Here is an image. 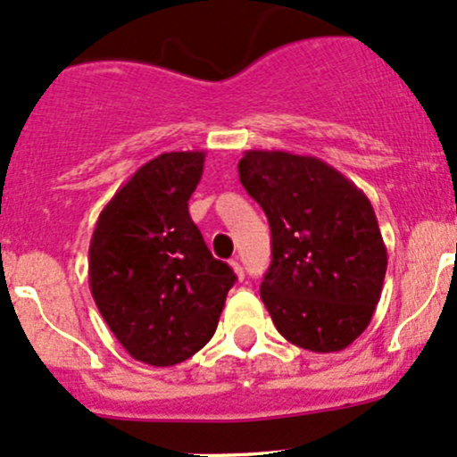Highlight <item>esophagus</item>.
I'll list each match as a JSON object with an SVG mask.
<instances>
[{
  "mask_svg": "<svg viewBox=\"0 0 457 457\" xmlns=\"http://www.w3.org/2000/svg\"><path fill=\"white\" fill-rule=\"evenodd\" d=\"M229 267H232V270H234V274H237L238 278L243 280V276H245V270H243L241 261H238V258H232V261H229Z\"/></svg>",
  "mask_w": 457,
  "mask_h": 457,
  "instance_id": "obj_1",
  "label": "esophagus"
}]
</instances>
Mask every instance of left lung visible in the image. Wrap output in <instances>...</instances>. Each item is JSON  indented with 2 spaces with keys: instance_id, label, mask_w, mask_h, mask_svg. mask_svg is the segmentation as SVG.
Returning <instances> with one entry per match:
<instances>
[{
  "instance_id": "left-lung-1",
  "label": "left lung",
  "mask_w": 457,
  "mask_h": 457,
  "mask_svg": "<svg viewBox=\"0 0 457 457\" xmlns=\"http://www.w3.org/2000/svg\"><path fill=\"white\" fill-rule=\"evenodd\" d=\"M247 195L271 229L261 298L283 338L310 352L349 347L382 294L386 247L365 192L316 156L247 150Z\"/></svg>"
}]
</instances>
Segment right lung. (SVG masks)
I'll return each instance as SVG.
<instances>
[{"instance_id":"add662e5","label":"right lung","mask_w":457,"mask_h":457,"mask_svg":"<svg viewBox=\"0 0 457 457\" xmlns=\"http://www.w3.org/2000/svg\"><path fill=\"white\" fill-rule=\"evenodd\" d=\"M205 152H165L141 165L101 210L87 280L110 331L135 361L172 367L214 336L237 276L190 219Z\"/></svg>"}]
</instances>
